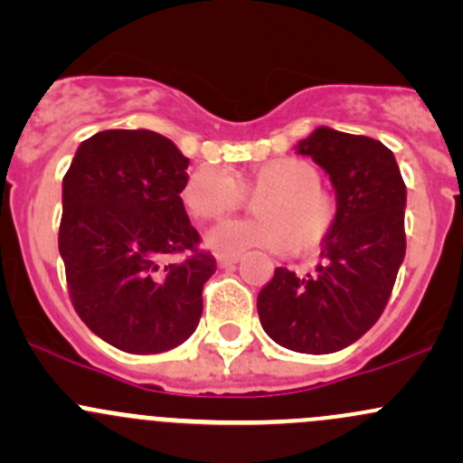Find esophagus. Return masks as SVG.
<instances>
[{"label":"esophagus","mask_w":463,"mask_h":463,"mask_svg":"<svg viewBox=\"0 0 463 463\" xmlns=\"http://www.w3.org/2000/svg\"><path fill=\"white\" fill-rule=\"evenodd\" d=\"M240 261V255H217L219 269H228V266L237 264Z\"/></svg>","instance_id":"esophagus-1"}]
</instances>
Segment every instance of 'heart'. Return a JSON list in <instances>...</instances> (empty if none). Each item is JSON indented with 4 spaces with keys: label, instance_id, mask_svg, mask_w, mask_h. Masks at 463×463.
I'll list each match as a JSON object with an SVG mask.
<instances>
[{
    "label": "heart",
    "instance_id": "obj_1",
    "mask_svg": "<svg viewBox=\"0 0 463 463\" xmlns=\"http://www.w3.org/2000/svg\"><path fill=\"white\" fill-rule=\"evenodd\" d=\"M249 222H226L213 228L205 244L219 255H240L249 249L298 253L316 249L335 219V203L320 188V175L298 156L270 158L232 179L219 165L193 170L181 190V202L194 219H222L244 203V194H260Z\"/></svg>",
    "mask_w": 463,
    "mask_h": 463
}]
</instances>
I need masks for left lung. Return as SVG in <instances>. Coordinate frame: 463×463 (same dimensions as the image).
Segmentation results:
<instances>
[{"mask_svg": "<svg viewBox=\"0 0 463 463\" xmlns=\"http://www.w3.org/2000/svg\"><path fill=\"white\" fill-rule=\"evenodd\" d=\"M329 175L335 219L314 273L275 269L258 296L266 334L300 354H331L374 326L405 258V184L381 141L316 128L296 145Z\"/></svg>", "mask_w": 463, "mask_h": 463, "instance_id": "left-lung-1", "label": "left lung"}]
</instances>
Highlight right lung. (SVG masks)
<instances>
[{"label":"right lung","instance_id":"1","mask_svg":"<svg viewBox=\"0 0 463 463\" xmlns=\"http://www.w3.org/2000/svg\"><path fill=\"white\" fill-rule=\"evenodd\" d=\"M188 163L149 129H107L76 149L62 181L60 255L82 322L129 354L179 347L197 329L203 284L217 270L181 190ZM193 252L172 265L166 255Z\"/></svg>","mask_w":463,"mask_h":463}]
</instances>
